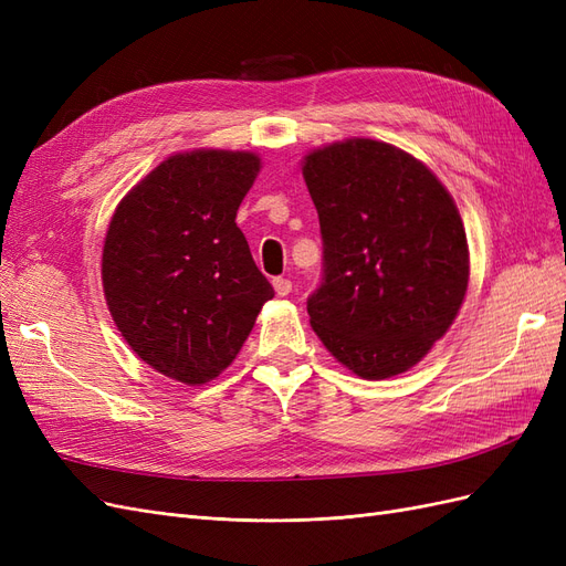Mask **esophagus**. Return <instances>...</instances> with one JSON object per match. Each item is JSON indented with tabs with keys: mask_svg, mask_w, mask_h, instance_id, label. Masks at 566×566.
I'll return each instance as SVG.
<instances>
[{
	"mask_svg": "<svg viewBox=\"0 0 566 566\" xmlns=\"http://www.w3.org/2000/svg\"><path fill=\"white\" fill-rule=\"evenodd\" d=\"M273 290H276V293H279L281 297H285V295L293 293V283H290V281L283 279V276H279V279H273Z\"/></svg>",
	"mask_w": 566,
	"mask_h": 566,
	"instance_id": "34e87169",
	"label": "esophagus"
}]
</instances>
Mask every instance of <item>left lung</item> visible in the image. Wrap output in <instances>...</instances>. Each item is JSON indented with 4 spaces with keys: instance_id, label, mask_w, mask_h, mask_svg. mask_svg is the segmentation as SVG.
<instances>
[{
    "instance_id": "1",
    "label": "left lung",
    "mask_w": 566,
    "mask_h": 566,
    "mask_svg": "<svg viewBox=\"0 0 566 566\" xmlns=\"http://www.w3.org/2000/svg\"><path fill=\"white\" fill-rule=\"evenodd\" d=\"M323 273L312 328L366 380L413 368L465 300L468 238L453 198L420 160L373 139L306 156Z\"/></svg>"
}]
</instances>
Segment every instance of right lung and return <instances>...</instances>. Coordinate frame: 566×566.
Returning <instances> with one entry per match:
<instances>
[{"mask_svg":"<svg viewBox=\"0 0 566 566\" xmlns=\"http://www.w3.org/2000/svg\"><path fill=\"white\" fill-rule=\"evenodd\" d=\"M256 172L254 153H179L111 219L101 264L111 316L136 356L167 378H217L273 297L235 224Z\"/></svg>","mask_w":566,"mask_h":566,"instance_id":"add662e5","label":"right lung"}]
</instances>
